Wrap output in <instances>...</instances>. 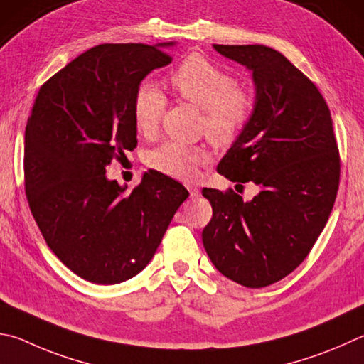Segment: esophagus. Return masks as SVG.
<instances>
[{
	"label": "esophagus",
	"mask_w": 364,
	"mask_h": 364,
	"mask_svg": "<svg viewBox=\"0 0 364 364\" xmlns=\"http://www.w3.org/2000/svg\"><path fill=\"white\" fill-rule=\"evenodd\" d=\"M188 191H189L191 199H197V197H200V191L197 189V188H194V186H189V188H188Z\"/></svg>",
	"instance_id": "esophagus-1"
}]
</instances>
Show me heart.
Masks as SVG:
<instances>
[{"instance_id": "obj_1", "label": "heart", "mask_w": 364, "mask_h": 364, "mask_svg": "<svg viewBox=\"0 0 364 364\" xmlns=\"http://www.w3.org/2000/svg\"><path fill=\"white\" fill-rule=\"evenodd\" d=\"M168 82L175 94L203 109L202 130L213 143H232L245 129L255 111V97L228 71L216 67L202 55L193 54L171 71ZM165 95L149 82L138 85L134 95V121L140 134L151 136L159 129L164 114ZM208 159L207 151L197 144L168 140L153 149L148 164L176 180H193L197 165Z\"/></svg>"}]
</instances>
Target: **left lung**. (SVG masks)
Masks as SVG:
<instances>
[{
    "label": "left lung",
    "mask_w": 364,
    "mask_h": 364,
    "mask_svg": "<svg viewBox=\"0 0 364 364\" xmlns=\"http://www.w3.org/2000/svg\"><path fill=\"white\" fill-rule=\"evenodd\" d=\"M213 48L253 73L256 87L253 116L218 173L253 181L259 194L243 202L232 189L203 188L213 216L202 242L224 277L262 288L291 274L326 226L339 188V149L325 98L285 55L259 44Z\"/></svg>",
    "instance_id": "8db88e82"
}]
</instances>
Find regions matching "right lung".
Masks as SVG:
<instances>
[{
    "label": "right lung",
    "instance_id": "add662e5",
    "mask_svg": "<svg viewBox=\"0 0 364 364\" xmlns=\"http://www.w3.org/2000/svg\"><path fill=\"white\" fill-rule=\"evenodd\" d=\"M175 43L100 44L39 89L25 129V194L48 247L81 279L114 285L153 259L188 189L144 171L125 193L107 165L136 146L134 95Z\"/></svg>",
    "mask_w": 364,
    "mask_h": 364
}]
</instances>
